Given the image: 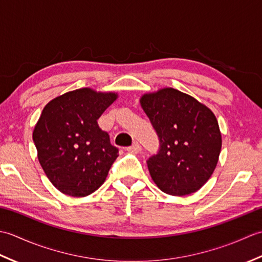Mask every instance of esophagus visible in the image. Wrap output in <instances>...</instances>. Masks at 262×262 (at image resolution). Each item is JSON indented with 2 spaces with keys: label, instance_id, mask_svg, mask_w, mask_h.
Listing matches in <instances>:
<instances>
[{
  "label": "esophagus",
  "instance_id": "1",
  "mask_svg": "<svg viewBox=\"0 0 262 262\" xmlns=\"http://www.w3.org/2000/svg\"><path fill=\"white\" fill-rule=\"evenodd\" d=\"M127 151L129 153H140L142 151V146L138 143H134L132 146L127 147Z\"/></svg>",
  "mask_w": 262,
  "mask_h": 262
}]
</instances>
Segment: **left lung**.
<instances>
[{"mask_svg": "<svg viewBox=\"0 0 262 262\" xmlns=\"http://www.w3.org/2000/svg\"><path fill=\"white\" fill-rule=\"evenodd\" d=\"M141 105L160 140L158 154L147 160L155 185L172 196L196 192L213 174L221 153L213 111L172 88L144 94Z\"/></svg>", "mask_w": 262, "mask_h": 262, "instance_id": "obj_1", "label": "left lung"}]
</instances>
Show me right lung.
<instances>
[{"mask_svg":"<svg viewBox=\"0 0 262 262\" xmlns=\"http://www.w3.org/2000/svg\"><path fill=\"white\" fill-rule=\"evenodd\" d=\"M117 98L115 92L83 88L53 99L42 109L32 140L43 172L60 192L85 197L104 182L118 148L97 120Z\"/></svg>","mask_w":262,"mask_h":262,"instance_id":"add662e5","label":"right lung"}]
</instances>
